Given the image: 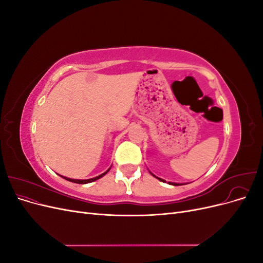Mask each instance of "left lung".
Returning <instances> with one entry per match:
<instances>
[{"label":"left lung","mask_w":263,"mask_h":263,"mask_svg":"<svg viewBox=\"0 0 263 263\" xmlns=\"http://www.w3.org/2000/svg\"><path fill=\"white\" fill-rule=\"evenodd\" d=\"M149 172H150V171H149ZM150 174H153V173H151V172H150ZM153 176H154L155 178H157L158 180H160V181H162V182H165V181H164L163 179H160V178H158V177H156V176H155V174H153ZM168 183H169V184H170V185H176V186H177V185H182V184H180V183H174V182H168Z\"/></svg>","instance_id":"obj_1"}]
</instances>
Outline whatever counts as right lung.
Masks as SVG:
<instances>
[{"label":"right lung","mask_w":263,"mask_h":263,"mask_svg":"<svg viewBox=\"0 0 263 263\" xmlns=\"http://www.w3.org/2000/svg\"><path fill=\"white\" fill-rule=\"evenodd\" d=\"M110 169V168H109ZM109 169L108 170H106L104 173H102V174H100V176H98V177H95V178H91V179H86V180H77V179H70V178H67V177H63V176H59L61 177V178H63L65 180H67V181H70V182H73V183H79V184H86V183H91V182H93V181H97V180H99V179H101L102 177H104L105 174L109 171Z\"/></svg>","instance_id":"obj_1"}]
</instances>
